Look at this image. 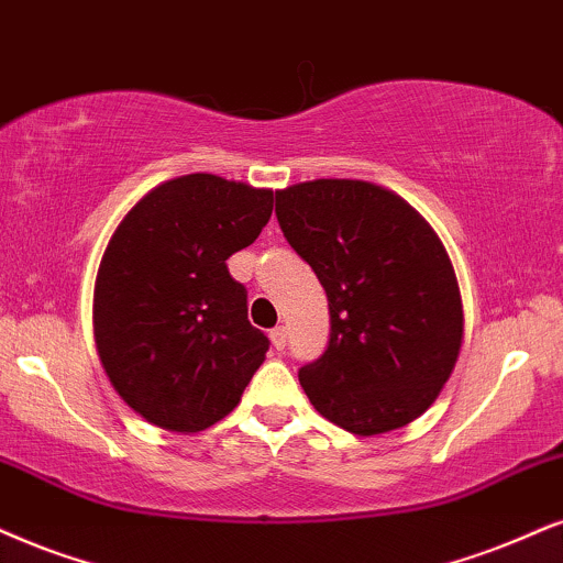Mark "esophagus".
Returning <instances> with one entry per match:
<instances>
[{"instance_id": "1", "label": "esophagus", "mask_w": 563, "mask_h": 563, "mask_svg": "<svg viewBox=\"0 0 563 563\" xmlns=\"http://www.w3.org/2000/svg\"><path fill=\"white\" fill-rule=\"evenodd\" d=\"M286 327H275V330H269V340H273V345L277 347V351H283L286 347Z\"/></svg>"}]
</instances>
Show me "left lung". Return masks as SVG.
Instances as JSON below:
<instances>
[{
	"label": "left lung",
	"mask_w": 563,
	"mask_h": 563,
	"mask_svg": "<svg viewBox=\"0 0 563 563\" xmlns=\"http://www.w3.org/2000/svg\"><path fill=\"white\" fill-rule=\"evenodd\" d=\"M275 216L330 303V343L298 368L311 405L358 437L416 421L462 343L457 277L437 233L393 191L351 179L275 191Z\"/></svg>",
	"instance_id": "1"
}]
</instances>
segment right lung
I'll return each instance as SVG.
<instances>
[{"mask_svg":"<svg viewBox=\"0 0 563 563\" xmlns=\"http://www.w3.org/2000/svg\"><path fill=\"white\" fill-rule=\"evenodd\" d=\"M273 191L189 174L147 191L106 249L92 324L124 402L168 431H202L236 408L269 351L225 260L254 244Z\"/></svg>","mask_w":563,"mask_h":563,"instance_id":"right-lung-1","label":"right lung"}]
</instances>
